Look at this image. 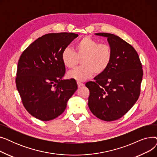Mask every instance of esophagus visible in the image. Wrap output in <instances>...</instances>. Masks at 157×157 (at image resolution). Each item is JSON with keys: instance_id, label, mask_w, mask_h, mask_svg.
I'll use <instances>...</instances> for the list:
<instances>
[{"instance_id": "1", "label": "esophagus", "mask_w": 157, "mask_h": 157, "mask_svg": "<svg viewBox=\"0 0 157 157\" xmlns=\"http://www.w3.org/2000/svg\"><path fill=\"white\" fill-rule=\"evenodd\" d=\"M77 84H78V86L79 87L80 86H83L84 85V84L83 83H81V82H79V81H77Z\"/></svg>"}]
</instances>
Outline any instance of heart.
Instances as JSON below:
<instances>
[{
	"instance_id": "heart-1",
	"label": "heart",
	"mask_w": 157,
	"mask_h": 157,
	"mask_svg": "<svg viewBox=\"0 0 157 157\" xmlns=\"http://www.w3.org/2000/svg\"><path fill=\"white\" fill-rule=\"evenodd\" d=\"M113 58L111 46L107 43H98L90 36H85L76 44L75 52L70 47L63 49L61 59L65 67L72 69L82 59V66L67 73V77L83 81L91 78L95 73L100 75L109 66Z\"/></svg>"
}]
</instances>
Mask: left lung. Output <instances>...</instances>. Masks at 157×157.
Returning a JSON list of instances; mask_svg holds the SVG:
<instances>
[{
  "mask_svg": "<svg viewBox=\"0 0 157 157\" xmlns=\"http://www.w3.org/2000/svg\"><path fill=\"white\" fill-rule=\"evenodd\" d=\"M108 37L113 50L111 62L107 70L88 81V107L102 120H117L125 115L137 101L143 76L142 63L132 46L109 33H97Z\"/></svg>",
  "mask_w": 157,
  "mask_h": 157,
  "instance_id": "8db88e82",
  "label": "left lung"
}]
</instances>
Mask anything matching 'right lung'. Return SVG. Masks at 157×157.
I'll return each instance as SVG.
<instances>
[{
	"label": "right lung",
	"instance_id": "obj_1",
	"mask_svg": "<svg viewBox=\"0 0 157 157\" xmlns=\"http://www.w3.org/2000/svg\"><path fill=\"white\" fill-rule=\"evenodd\" d=\"M78 36L74 33H49L39 37L21 53L16 85L23 106L34 117L49 121L65 111L78 88L76 81L62 79L63 49Z\"/></svg>",
	"mask_w": 157,
	"mask_h": 157
}]
</instances>
